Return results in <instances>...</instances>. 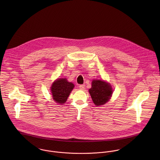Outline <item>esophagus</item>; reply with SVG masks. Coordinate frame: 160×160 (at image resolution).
<instances>
[{
  "mask_svg": "<svg viewBox=\"0 0 160 160\" xmlns=\"http://www.w3.org/2000/svg\"><path fill=\"white\" fill-rule=\"evenodd\" d=\"M79 89L81 90H84L85 89V85L84 84H81V85H79Z\"/></svg>",
  "mask_w": 160,
  "mask_h": 160,
  "instance_id": "esophagus-1",
  "label": "esophagus"
}]
</instances>
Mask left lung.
Instances as JSON below:
<instances>
[{"label":"left lung","mask_w":160,"mask_h":160,"mask_svg":"<svg viewBox=\"0 0 160 160\" xmlns=\"http://www.w3.org/2000/svg\"><path fill=\"white\" fill-rule=\"evenodd\" d=\"M89 92L94 104L96 106H100L109 101L113 93V89L111 85L105 81L93 79Z\"/></svg>","instance_id":"left-lung-1"}]
</instances>
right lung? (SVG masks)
Returning a JSON list of instances; mask_svg holds the SVG:
<instances>
[{
  "mask_svg": "<svg viewBox=\"0 0 160 160\" xmlns=\"http://www.w3.org/2000/svg\"><path fill=\"white\" fill-rule=\"evenodd\" d=\"M74 88V85L68 82L66 78L57 79L53 82L50 89L53 100L59 104L65 103Z\"/></svg>",
  "mask_w": 160,
  "mask_h": 160,
  "instance_id": "add662e5",
  "label": "right lung"
}]
</instances>
